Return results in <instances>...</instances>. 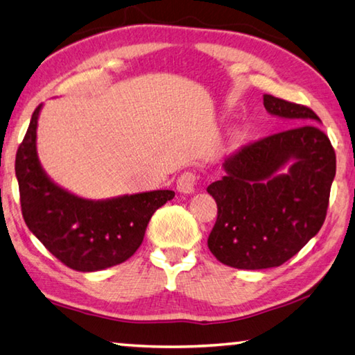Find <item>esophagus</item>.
<instances>
[{"label": "esophagus", "instance_id": "34e87169", "mask_svg": "<svg viewBox=\"0 0 355 355\" xmlns=\"http://www.w3.org/2000/svg\"><path fill=\"white\" fill-rule=\"evenodd\" d=\"M197 175L194 172H183L182 175L178 177L177 180V189L180 192H183V194H191V192H194L196 186H197Z\"/></svg>", "mask_w": 355, "mask_h": 355}]
</instances>
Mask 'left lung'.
Wrapping results in <instances>:
<instances>
[{"label": "left lung", "instance_id": "8db88e82", "mask_svg": "<svg viewBox=\"0 0 355 355\" xmlns=\"http://www.w3.org/2000/svg\"><path fill=\"white\" fill-rule=\"evenodd\" d=\"M263 105L296 127L238 148L224 161V177L207 188L218 203L208 248L238 269L280 266L320 232L336 169L315 111L268 94Z\"/></svg>", "mask_w": 355, "mask_h": 355}]
</instances>
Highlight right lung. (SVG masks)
Instances as JSON below:
<instances>
[{"label": "right lung", "mask_w": 355, "mask_h": 355, "mask_svg": "<svg viewBox=\"0 0 355 355\" xmlns=\"http://www.w3.org/2000/svg\"><path fill=\"white\" fill-rule=\"evenodd\" d=\"M40 107L33 112L15 156L21 214L28 228L75 271H100L127 261L139 249L150 218L175 192L150 191L94 202L59 188L46 177L35 152Z\"/></svg>", "instance_id": "add662e5"}]
</instances>
